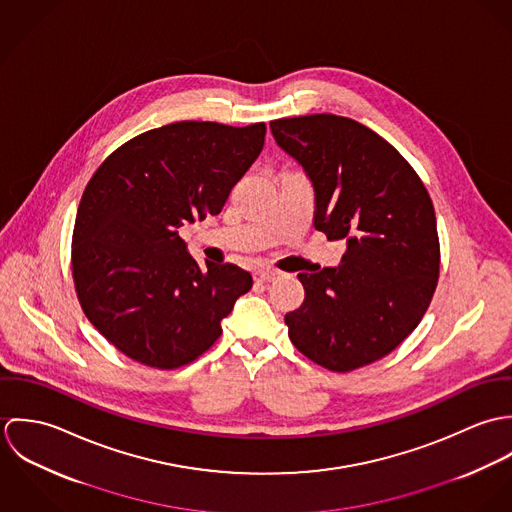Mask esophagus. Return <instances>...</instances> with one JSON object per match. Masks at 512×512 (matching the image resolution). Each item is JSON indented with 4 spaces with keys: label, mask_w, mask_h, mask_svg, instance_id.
Listing matches in <instances>:
<instances>
[{
    "label": "esophagus",
    "mask_w": 512,
    "mask_h": 512,
    "mask_svg": "<svg viewBox=\"0 0 512 512\" xmlns=\"http://www.w3.org/2000/svg\"><path fill=\"white\" fill-rule=\"evenodd\" d=\"M282 274L276 272V270H256L254 272V280L256 282H262V284H268V282H276Z\"/></svg>",
    "instance_id": "34e87169"
}]
</instances>
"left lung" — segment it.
<instances>
[{
  "label": "left lung",
  "instance_id": "left-lung-1",
  "mask_svg": "<svg viewBox=\"0 0 512 512\" xmlns=\"http://www.w3.org/2000/svg\"><path fill=\"white\" fill-rule=\"evenodd\" d=\"M270 130L313 185V226L347 240L339 266L297 274L305 299L286 313L288 335L329 370L370 365L418 327L436 292L432 199L412 165L351 118H282Z\"/></svg>",
  "mask_w": 512,
  "mask_h": 512
}]
</instances>
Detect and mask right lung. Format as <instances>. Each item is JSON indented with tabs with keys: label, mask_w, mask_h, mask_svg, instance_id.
<instances>
[{
	"label": "right lung",
	"mask_w": 512,
	"mask_h": 512,
	"mask_svg": "<svg viewBox=\"0 0 512 512\" xmlns=\"http://www.w3.org/2000/svg\"><path fill=\"white\" fill-rule=\"evenodd\" d=\"M264 136V122L167 124L118 147L88 181L74 222V288L88 321L126 357L153 368L195 361L252 288L234 264L203 270L177 228L219 215Z\"/></svg>",
	"instance_id": "add662e5"
}]
</instances>
